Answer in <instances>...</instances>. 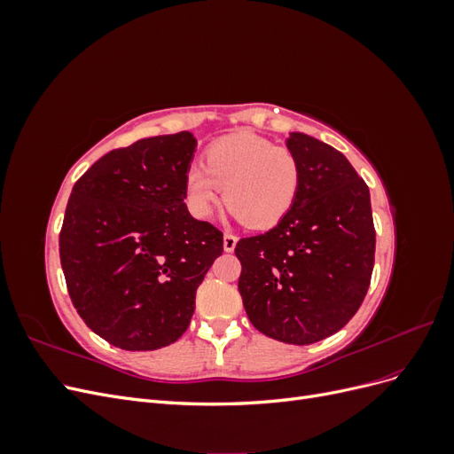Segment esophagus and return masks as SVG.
Instances as JSON below:
<instances>
[{
  "label": "esophagus",
  "mask_w": 454,
  "mask_h": 454,
  "mask_svg": "<svg viewBox=\"0 0 454 454\" xmlns=\"http://www.w3.org/2000/svg\"><path fill=\"white\" fill-rule=\"evenodd\" d=\"M237 240H239L237 235H232V232H225V235H223V248H225V252L235 250Z\"/></svg>",
  "instance_id": "esophagus-1"
}]
</instances>
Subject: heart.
<instances>
[{"instance_id": "b5f03b06", "label": "heart", "mask_w": 454, "mask_h": 454, "mask_svg": "<svg viewBox=\"0 0 454 454\" xmlns=\"http://www.w3.org/2000/svg\"><path fill=\"white\" fill-rule=\"evenodd\" d=\"M204 161L191 162L185 174L191 212L210 217L225 187L227 208L252 229L280 223L294 208L303 182L295 151L255 134L217 140L206 149Z\"/></svg>"}]
</instances>
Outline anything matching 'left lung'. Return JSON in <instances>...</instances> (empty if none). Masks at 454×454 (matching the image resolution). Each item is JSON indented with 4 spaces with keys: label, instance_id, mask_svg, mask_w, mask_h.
I'll return each mask as SVG.
<instances>
[{
    "label": "left lung",
    "instance_id": "left-lung-1",
    "mask_svg": "<svg viewBox=\"0 0 454 454\" xmlns=\"http://www.w3.org/2000/svg\"><path fill=\"white\" fill-rule=\"evenodd\" d=\"M303 168L299 197L265 235L240 239L239 292L250 322L287 345H312L345 327L375 265L367 184L335 147L292 132Z\"/></svg>",
    "mask_w": 454,
    "mask_h": 454
}]
</instances>
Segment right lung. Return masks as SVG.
I'll list each match as a JSON object with an SVG mask.
<instances>
[{
    "instance_id": "obj_1",
    "label": "right lung",
    "mask_w": 454,
    "mask_h": 454,
    "mask_svg": "<svg viewBox=\"0 0 454 454\" xmlns=\"http://www.w3.org/2000/svg\"><path fill=\"white\" fill-rule=\"evenodd\" d=\"M191 132L109 151L75 182L60 229V263L83 322L122 350L180 339L223 232L191 217Z\"/></svg>"
}]
</instances>
